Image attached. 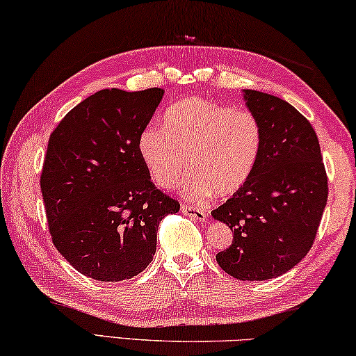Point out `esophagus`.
Wrapping results in <instances>:
<instances>
[{"mask_svg": "<svg viewBox=\"0 0 356 356\" xmlns=\"http://www.w3.org/2000/svg\"><path fill=\"white\" fill-rule=\"evenodd\" d=\"M182 213H185V216H188L190 218L196 220V222H204V220H207V216L206 212L202 211V209H196L193 206H182Z\"/></svg>", "mask_w": 356, "mask_h": 356, "instance_id": "34e87169", "label": "esophagus"}]
</instances>
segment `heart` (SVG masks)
I'll list each match as a JSON object with an SVG mask.
<instances>
[{"label": "heart", "mask_w": 356, "mask_h": 356, "mask_svg": "<svg viewBox=\"0 0 356 356\" xmlns=\"http://www.w3.org/2000/svg\"><path fill=\"white\" fill-rule=\"evenodd\" d=\"M138 154L150 179L174 188L185 171L184 191L191 200L228 198L245 187L263 147V128L250 111L190 97L171 104L163 127L149 125L138 136Z\"/></svg>", "instance_id": "heart-1"}]
</instances>
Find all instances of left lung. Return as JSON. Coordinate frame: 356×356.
Listing matches in <instances>:
<instances>
[{"instance_id":"obj_1","label":"left lung","mask_w":356,"mask_h":356,"mask_svg":"<svg viewBox=\"0 0 356 356\" xmlns=\"http://www.w3.org/2000/svg\"><path fill=\"white\" fill-rule=\"evenodd\" d=\"M263 128V147L252 179L212 211L233 242L217 253L225 273L239 280H268L289 273L307 255L317 234L328 177L312 125L290 103L244 90Z\"/></svg>"}]
</instances>
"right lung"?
Returning <instances> with one entry per match:
<instances>
[{
  "label": "right lung",
  "instance_id": "add662e5",
  "mask_svg": "<svg viewBox=\"0 0 356 356\" xmlns=\"http://www.w3.org/2000/svg\"><path fill=\"white\" fill-rule=\"evenodd\" d=\"M165 90H99L50 134L41 191L52 241L79 273L101 282L149 266L163 217L180 204L150 182L138 154Z\"/></svg>",
  "mask_w": 356,
  "mask_h": 356
}]
</instances>
